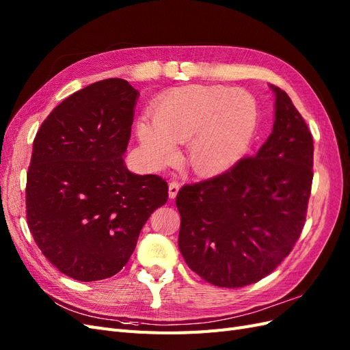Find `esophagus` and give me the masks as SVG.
Here are the masks:
<instances>
[{
  "instance_id": "34e87169",
  "label": "esophagus",
  "mask_w": 350,
  "mask_h": 350,
  "mask_svg": "<svg viewBox=\"0 0 350 350\" xmlns=\"http://www.w3.org/2000/svg\"><path fill=\"white\" fill-rule=\"evenodd\" d=\"M178 189H180V185H178L177 182H170L168 183V196H170V199H174L177 196Z\"/></svg>"
}]
</instances>
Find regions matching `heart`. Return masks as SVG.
Segmentation results:
<instances>
[{"label":"heart","mask_w":350,"mask_h":350,"mask_svg":"<svg viewBox=\"0 0 350 350\" xmlns=\"http://www.w3.org/2000/svg\"><path fill=\"white\" fill-rule=\"evenodd\" d=\"M258 126V104L242 89L191 85L161 96L152 122L137 123L145 157L155 167L176 158V144H186V161L196 174L224 172L242 158Z\"/></svg>","instance_id":"b5f03b06"}]
</instances>
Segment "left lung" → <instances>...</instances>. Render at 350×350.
Listing matches in <instances>:
<instances>
[{
    "instance_id": "obj_1",
    "label": "left lung",
    "mask_w": 350,
    "mask_h": 350,
    "mask_svg": "<svg viewBox=\"0 0 350 350\" xmlns=\"http://www.w3.org/2000/svg\"><path fill=\"white\" fill-rule=\"evenodd\" d=\"M275 95L273 132L255 157L223 174L185 185L178 249L205 282L236 288L268 275L302 233L312 185L314 141L292 99Z\"/></svg>"
}]
</instances>
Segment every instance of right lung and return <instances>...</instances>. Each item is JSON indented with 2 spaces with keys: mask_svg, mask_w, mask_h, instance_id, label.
<instances>
[{
  "mask_svg": "<svg viewBox=\"0 0 350 350\" xmlns=\"http://www.w3.org/2000/svg\"><path fill=\"white\" fill-rule=\"evenodd\" d=\"M137 96L123 79L95 82L57 105L35 136L29 230L48 261L79 282L117 274L146 219L168 199L161 177L124 164Z\"/></svg>",
  "mask_w": 350,
  "mask_h": 350,
  "instance_id": "right-lung-1",
  "label": "right lung"
}]
</instances>
